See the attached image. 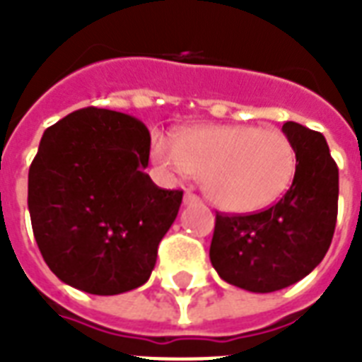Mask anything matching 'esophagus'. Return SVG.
<instances>
[{"instance_id": "esophagus-1", "label": "esophagus", "mask_w": 362, "mask_h": 362, "mask_svg": "<svg viewBox=\"0 0 362 362\" xmlns=\"http://www.w3.org/2000/svg\"><path fill=\"white\" fill-rule=\"evenodd\" d=\"M197 203H201V199H199L195 193L192 192L184 193V204H197Z\"/></svg>"}]
</instances>
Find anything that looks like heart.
Returning <instances> with one entry per match:
<instances>
[{
	"mask_svg": "<svg viewBox=\"0 0 362 362\" xmlns=\"http://www.w3.org/2000/svg\"><path fill=\"white\" fill-rule=\"evenodd\" d=\"M150 153L161 169L203 178L210 203L231 214H253L278 203L297 173V152L281 131L257 125H195L175 142L152 133Z\"/></svg>",
	"mask_w": 362,
	"mask_h": 362,
	"instance_id": "b5f03b06",
	"label": "heart"
}]
</instances>
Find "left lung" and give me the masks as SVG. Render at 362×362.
I'll use <instances>...</instances> for the list:
<instances>
[{
  "instance_id": "8db88e82",
  "label": "left lung",
  "mask_w": 362,
  "mask_h": 362,
  "mask_svg": "<svg viewBox=\"0 0 362 362\" xmlns=\"http://www.w3.org/2000/svg\"><path fill=\"white\" fill-rule=\"evenodd\" d=\"M281 131L297 152L287 193L255 214H216L210 261L221 280L252 293L297 284L323 261L338 214V167L325 136L297 122Z\"/></svg>"
}]
</instances>
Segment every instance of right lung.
<instances>
[{"instance_id":"add662e5","label":"right lung","mask_w":362,"mask_h":362,"mask_svg":"<svg viewBox=\"0 0 362 362\" xmlns=\"http://www.w3.org/2000/svg\"><path fill=\"white\" fill-rule=\"evenodd\" d=\"M150 133L136 118L88 107L42 133L28 209L48 269L67 286L118 295L146 284L176 220L180 189L144 173Z\"/></svg>"}]
</instances>
